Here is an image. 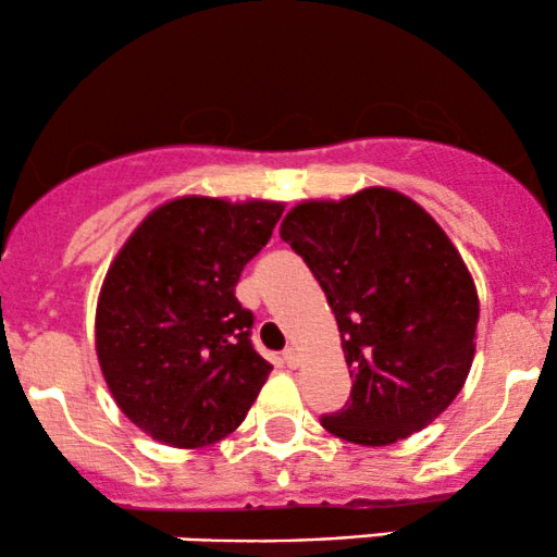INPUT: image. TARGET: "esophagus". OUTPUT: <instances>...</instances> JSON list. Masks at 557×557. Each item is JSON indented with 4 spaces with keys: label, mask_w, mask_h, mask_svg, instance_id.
Segmentation results:
<instances>
[{
    "label": "esophagus",
    "mask_w": 557,
    "mask_h": 557,
    "mask_svg": "<svg viewBox=\"0 0 557 557\" xmlns=\"http://www.w3.org/2000/svg\"><path fill=\"white\" fill-rule=\"evenodd\" d=\"M283 361H285L290 369L300 367V354H298V348H287L285 354H283Z\"/></svg>",
    "instance_id": "1"
}]
</instances>
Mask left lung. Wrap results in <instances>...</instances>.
Segmentation results:
<instances>
[{"label": "left lung", "instance_id": "1", "mask_svg": "<svg viewBox=\"0 0 557 557\" xmlns=\"http://www.w3.org/2000/svg\"><path fill=\"white\" fill-rule=\"evenodd\" d=\"M280 238L322 285L354 376L324 430L382 447L432 424L466 385L479 322L474 277L445 230L413 198L372 185L296 203Z\"/></svg>", "mask_w": 557, "mask_h": 557}]
</instances>
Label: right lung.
Returning <instances> with one entry per match:
<instances>
[{
    "label": "right lung",
    "instance_id": "obj_1",
    "mask_svg": "<svg viewBox=\"0 0 557 557\" xmlns=\"http://www.w3.org/2000/svg\"><path fill=\"white\" fill-rule=\"evenodd\" d=\"M283 209L267 198H170L112 259L96 300V359L144 434L194 450L243 424L272 363L248 341L253 317L235 285Z\"/></svg>",
    "mask_w": 557,
    "mask_h": 557
}]
</instances>
